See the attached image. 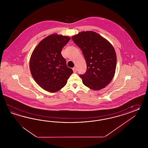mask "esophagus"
<instances>
[{
	"label": "esophagus",
	"instance_id": "34e87169",
	"mask_svg": "<svg viewBox=\"0 0 148 148\" xmlns=\"http://www.w3.org/2000/svg\"><path fill=\"white\" fill-rule=\"evenodd\" d=\"M73 71L74 73H76V71H77L76 67H74V68H73Z\"/></svg>",
	"mask_w": 148,
	"mask_h": 148
}]
</instances>
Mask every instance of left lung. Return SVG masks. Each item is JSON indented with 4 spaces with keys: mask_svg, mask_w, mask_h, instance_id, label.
<instances>
[{
    "mask_svg": "<svg viewBox=\"0 0 148 148\" xmlns=\"http://www.w3.org/2000/svg\"><path fill=\"white\" fill-rule=\"evenodd\" d=\"M81 49L87 63V70L80 75L83 84L98 90L112 81L116 67V54L111 44L96 32H81L72 37Z\"/></svg>",
    "mask_w": 148,
    "mask_h": 148,
    "instance_id": "left-lung-1",
    "label": "left lung"
}]
</instances>
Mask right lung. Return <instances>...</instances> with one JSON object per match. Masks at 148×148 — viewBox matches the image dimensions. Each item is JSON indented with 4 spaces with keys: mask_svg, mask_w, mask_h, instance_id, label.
Returning <instances> with one entry per match:
<instances>
[{
    "mask_svg": "<svg viewBox=\"0 0 148 148\" xmlns=\"http://www.w3.org/2000/svg\"><path fill=\"white\" fill-rule=\"evenodd\" d=\"M69 40V36L53 34L41 40L32 53L29 62L32 77L48 92L63 88L73 72L61 53Z\"/></svg>",
    "mask_w": 148,
    "mask_h": 148,
    "instance_id": "1",
    "label": "right lung"
}]
</instances>
